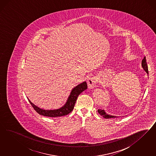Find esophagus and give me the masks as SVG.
<instances>
[{
    "mask_svg": "<svg viewBox=\"0 0 156 156\" xmlns=\"http://www.w3.org/2000/svg\"><path fill=\"white\" fill-rule=\"evenodd\" d=\"M97 82V78L93 76V77H90L87 81V86H88V88L89 89H93L95 87V85L96 82Z\"/></svg>",
    "mask_w": 156,
    "mask_h": 156,
    "instance_id": "obj_1",
    "label": "esophagus"
}]
</instances>
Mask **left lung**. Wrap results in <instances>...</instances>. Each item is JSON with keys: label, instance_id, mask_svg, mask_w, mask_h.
<instances>
[{"label": "left lung", "instance_id": "1", "mask_svg": "<svg viewBox=\"0 0 156 156\" xmlns=\"http://www.w3.org/2000/svg\"><path fill=\"white\" fill-rule=\"evenodd\" d=\"M142 67V69L144 70V71L147 73V74H149L148 72V69H147V62H146V58L145 57L144 58V59L142 60L141 62ZM98 113L102 116L104 118H116V117H118V116H114V115H110L106 113V112L104 110H101V109H98Z\"/></svg>", "mask_w": 156, "mask_h": 156}]
</instances>
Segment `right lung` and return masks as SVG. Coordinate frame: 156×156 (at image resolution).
I'll return each instance as SVG.
<instances>
[{"mask_svg": "<svg viewBox=\"0 0 156 156\" xmlns=\"http://www.w3.org/2000/svg\"><path fill=\"white\" fill-rule=\"evenodd\" d=\"M87 88V85L86 81L80 83V84L76 86L72 90H71L70 94L68 97V98L66 101V103L65 105L62 106L61 108L59 109H54V110H44V109H41L37 106L33 104L31 101L27 99L29 101V102L32 105L35 110L43 116L50 117H61L66 115L69 113H70L74 109V105L76 104V101L82 92L86 90Z\"/></svg>", "mask_w": 156, "mask_h": 156, "instance_id": "1", "label": "right lung"}]
</instances>
